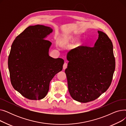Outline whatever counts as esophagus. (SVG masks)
<instances>
[{
	"label": "esophagus",
	"mask_w": 126,
	"mask_h": 126,
	"mask_svg": "<svg viewBox=\"0 0 126 126\" xmlns=\"http://www.w3.org/2000/svg\"><path fill=\"white\" fill-rule=\"evenodd\" d=\"M67 63H66V62H65V63H64L63 66V69H65L66 68H67Z\"/></svg>",
	"instance_id": "34e87169"
}]
</instances>
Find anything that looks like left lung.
I'll use <instances>...</instances> for the list:
<instances>
[{"instance_id": "left-lung-1", "label": "left lung", "mask_w": 126, "mask_h": 126, "mask_svg": "<svg viewBox=\"0 0 126 126\" xmlns=\"http://www.w3.org/2000/svg\"><path fill=\"white\" fill-rule=\"evenodd\" d=\"M94 47L81 45L67 55L69 62L65 72L69 94L81 103L94 101L111 85L115 68L113 44L108 36L98 31Z\"/></svg>"}]
</instances>
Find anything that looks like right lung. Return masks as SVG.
Returning <instances> with one entry per match:
<instances>
[{
    "label": "right lung",
    "mask_w": 126,
    "mask_h": 126,
    "mask_svg": "<svg viewBox=\"0 0 126 126\" xmlns=\"http://www.w3.org/2000/svg\"><path fill=\"white\" fill-rule=\"evenodd\" d=\"M52 32L42 25L30 26L16 37L8 58L11 84L29 100L44 98L52 79L61 71L64 60L48 55L51 43L44 38Z\"/></svg>",
    "instance_id": "1"
}]
</instances>
